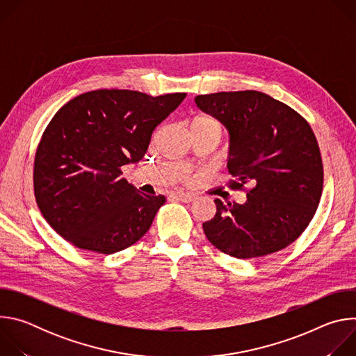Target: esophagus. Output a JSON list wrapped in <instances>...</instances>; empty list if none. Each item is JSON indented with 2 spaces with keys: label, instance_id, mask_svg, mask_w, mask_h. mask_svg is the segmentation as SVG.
<instances>
[{
  "label": "esophagus",
  "instance_id": "esophagus-1",
  "mask_svg": "<svg viewBox=\"0 0 356 356\" xmlns=\"http://www.w3.org/2000/svg\"><path fill=\"white\" fill-rule=\"evenodd\" d=\"M170 198L180 200V201H183V202H190V201H193L195 197H194V194H190V193L176 191V193H172V194H170Z\"/></svg>",
  "mask_w": 356,
  "mask_h": 356
}]
</instances>
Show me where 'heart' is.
Wrapping results in <instances>:
<instances>
[{
    "label": "heart",
    "instance_id": "heart-1",
    "mask_svg": "<svg viewBox=\"0 0 356 356\" xmlns=\"http://www.w3.org/2000/svg\"><path fill=\"white\" fill-rule=\"evenodd\" d=\"M188 131H195V129H207V131H214L221 136L222 134V125L221 122L214 118L213 115L209 114H197L191 117L187 122Z\"/></svg>",
    "mask_w": 356,
    "mask_h": 356
}]
</instances>
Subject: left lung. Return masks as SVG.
Listing matches in <instances>:
<instances>
[{
	"mask_svg": "<svg viewBox=\"0 0 356 356\" xmlns=\"http://www.w3.org/2000/svg\"><path fill=\"white\" fill-rule=\"evenodd\" d=\"M194 99L229 132V187L250 184L243 204L214 200L217 213L202 224L207 239L238 259L289 246L309 227L323 193V161L312 127L282 101L255 90Z\"/></svg>",
	"mask_w": 356,
	"mask_h": 356,
	"instance_id": "obj_1",
	"label": "left lung"
}]
</instances>
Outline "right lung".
Listing matches in <instances>:
<instances>
[{"label": "right lung", "instance_id": "add662e5", "mask_svg": "<svg viewBox=\"0 0 356 356\" xmlns=\"http://www.w3.org/2000/svg\"><path fill=\"white\" fill-rule=\"evenodd\" d=\"M184 97L104 88L65 104L33 162L35 198L49 225L72 245L104 255L138 242L166 198L139 193L121 168L145 156L152 132Z\"/></svg>", "mask_w": 356, "mask_h": 356}]
</instances>
